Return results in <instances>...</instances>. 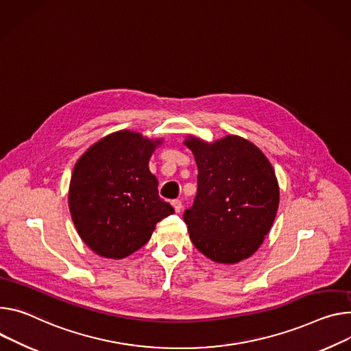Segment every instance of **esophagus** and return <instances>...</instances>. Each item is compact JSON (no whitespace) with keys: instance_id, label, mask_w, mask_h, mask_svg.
I'll return each mask as SVG.
<instances>
[{"instance_id":"esophagus-1","label":"esophagus","mask_w":351,"mask_h":351,"mask_svg":"<svg viewBox=\"0 0 351 351\" xmlns=\"http://www.w3.org/2000/svg\"><path fill=\"white\" fill-rule=\"evenodd\" d=\"M172 206H173V208H175L176 213H180V210H182V202H180V200H173V202H172Z\"/></svg>"}]
</instances>
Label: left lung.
Here are the masks:
<instances>
[{
  "label": "left lung",
  "instance_id": "1",
  "mask_svg": "<svg viewBox=\"0 0 351 351\" xmlns=\"http://www.w3.org/2000/svg\"><path fill=\"white\" fill-rule=\"evenodd\" d=\"M199 175L193 206L183 214L193 245L217 263L250 258L269 234L280 187L266 155L246 138L226 136L213 143L187 136Z\"/></svg>",
  "mask_w": 351,
  "mask_h": 351
}]
</instances>
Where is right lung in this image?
<instances>
[{"label": "right lung", "mask_w": 351, "mask_h": 351, "mask_svg": "<svg viewBox=\"0 0 351 351\" xmlns=\"http://www.w3.org/2000/svg\"><path fill=\"white\" fill-rule=\"evenodd\" d=\"M162 138L120 130L92 144L77 161L69 207L81 239L106 259H123L144 246L156 222L173 214L158 196L148 162Z\"/></svg>", "instance_id": "1"}]
</instances>
